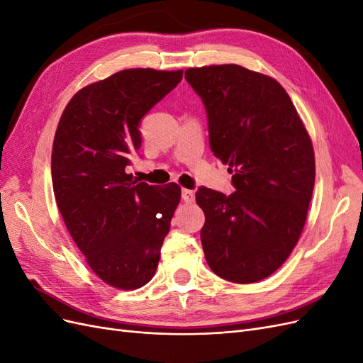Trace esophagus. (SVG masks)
<instances>
[{
  "mask_svg": "<svg viewBox=\"0 0 363 363\" xmlns=\"http://www.w3.org/2000/svg\"><path fill=\"white\" fill-rule=\"evenodd\" d=\"M182 200L184 201V203H194V200H195V192L194 191H191V189H183L182 191Z\"/></svg>",
  "mask_w": 363,
  "mask_h": 363,
  "instance_id": "obj_1",
  "label": "esophagus"
}]
</instances>
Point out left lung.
<instances>
[{
  "mask_svg": "<svg viewBox=\"0 0 363 363\" xmlns=\"http://www.w3.org/2000/svg\"><path fill=\"white\" fill-rule=\"evenodd\" d=\"M204 104L208 144L228 164L235 192L200 188L201 244L211 269L255 283L279 269L298 242L315 184L309 135L281 84L239 65L189 68Z\"/></svg>",
  "mask_w": 363,
  "mask_h": 363,
  "instance_id": "obj_1",
  "label": "left lung"
}]
</instances>
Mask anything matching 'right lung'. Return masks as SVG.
Wrapping results in <instances>:
<instances>
[{
	"mask_svg": "<svg viewBox=\"0 0 363 363\" xmlns=\"http://www.w3.org/2000/svg\"><path fill=\"white\" fill-rule=\"evenodd\" d=\"M183 71L125 69L77 92L52 144L54 196L87 265L107 284L138 289L157 269L180 186L138 183L140 119L182 82Z\"/></svg>",
	"mask_w": 363,
	"mask_h": 363,
	"instance_id": "1",
	"label": "right lung"
}]
</instances>
